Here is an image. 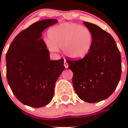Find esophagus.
Instances as JSON below:
<instances>
[{"mask_svg":"<svg viewBox=\"0 0 128 128\" xmlns=\"http://www.w3.org/2000/svg\"><path fill=\"white\" fill-rule=\"evenodd\" d=\"M64 67H65L66 68H68V63H67V61H66V60H64Z\"/></svg>","mask_w":128,"mask_h":128,"instance_id":"1","label":"esophagus"}]
</instances>
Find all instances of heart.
<instances>
[{
  "instance_id": "obj_1",
  "label": "heart",
  "mask_w": 128,
  "mask_h": 128,
  "mask_svg": "<svg viewBox=\"0 0 128 128\" xmlns=\"http://www.w3.org/2000/svg\"><path fill=\"white\" fill-rule=\"evenodd\" d=\"M49 42L46 44L51 52L63 49L64 54L73 59L86 56L92 46V33L89 29L74 23H65L53 27L48 31Z\"/></svg>"
}]
</instances>
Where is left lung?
Segmentation results:
<instances>
[{
	"instance_id": "obj_1",
	"label": "left lung",
	"mask_w": 128,
	"mask_h": 128,
	"mask_svg": "<svg viewBox=\"0 0 128 128\" xmlns=\"http://www.w3.org/2000/svg\"><path fill=\"white\" fill-rule=\"evenodd\" d=\"M84 24L92 33V46L83 58L67 60L72 70V83L82 100L96 103L106 99L114 92L122 73L120 52L112 36L96 24Z\"/></svg>"
}]
</instances>
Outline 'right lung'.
I'll list each match as a JSON object with an SVG mask.
<instances>
[{
    "label": "right lung",
    "mask_w": 128,
    "mask_h": 128,
    "mask_svg": "<svg viewBox=\"0 0 128 128\" xmlns=\"http://www.w3.org/2000/svg\"><path fill=\"white\" fill-rule=\"evenodd\" d=\"M58 22H36L14 38L6 55V78L11 90L24 105L40 108L49 104L55 82L65 68L64 59L50 60L49 51L41 38L46 28Z\"/></svg>",
    "instance_id": "add662e5"
}]
</instances>
